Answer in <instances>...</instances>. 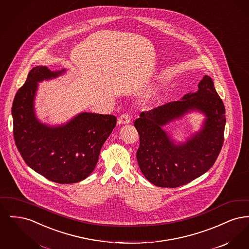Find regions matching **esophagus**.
<instances>
[{
	"label": "esophagus",
	"mask_w": 249,
	"mask_h": 249,
	"mask_svg": "<svg viewBox=\"0 0 249 249\" xmlns=\"http://www.w3.org/2000/svg\"><path fill=\"white\" fill-rule=\"evenodd\" d=\"M130 120H131V119H130V116L129 114H123L118 119V123L119 124H122V125L123 124H129Z\"/></svg>",
	"instance_id": "esophagus-1"
}]
</instances>
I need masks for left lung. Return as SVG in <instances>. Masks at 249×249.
<instances>
[{
  "mask_svg": "<svg viewBox=\"0 0 249 249\" xmlns=\"http://www.w3.org/2000/svg\"><path fill=\"white\" fill-rule=\"evenodd\" d=\"M190 111L205 116L201 129L186 142H176L163 127ZM225 124V107L208 75L203 76L196 92L142 112L134 127L140 137L136 157L142 175L161 188H178L201 177L218 157Z\"/></svg>",
  "mask_w": 249,
  "mask_h": 249,
  "instance_id": "left-lung-1",
  "label": "left lung"
}]
</instances>
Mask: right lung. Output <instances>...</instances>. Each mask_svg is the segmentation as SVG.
<instances>
[{
	"instance_id": "obj_1",
	"label": "right lung",
	"mask_w": 249,
	"mask_h": 249,
	"mask_svg": "<svg viewBox=\"0 0 249 249\" xmlns=\"http://www.w3.org/2000/svg\"><path fill=\"white\" fill-rule=\"evenodd\" d=\"M64 72L66 69L53 71L47 66L34 67L15 96L12 117L16 145L27 165L50 181L71 184L92 173L117 118L83 112L61 125L41 122L35 109L38 83Z\"/></svg>"
}]
</instances>
